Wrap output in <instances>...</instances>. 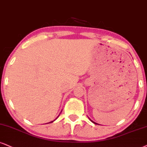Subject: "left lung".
I'll return each mask as SVG.
<instances>
[{"mask_svg": "<svg viewBox=\"0 0 147 147\" xmlns=\"http://www.w3.org/2000/svg\"><path fill=\"white\" fill-rule=\"evenodd\" d=\"M90 121H91V120H90ZM92 121V122H93V123H95V124H97V123H95V122H93V121Z\"/></svg>", "mask_w": 147, "mask_h": 147, "instance_id": "left-lung-1", "label": "left lung"}]
</instances>
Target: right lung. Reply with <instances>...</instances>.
<instances>
[{"instance_id":"1","label":"right lung","mask_w":147,"mask_h":147,"mask_svg":"<svg viewBox=\"0 0 147 147\" xmlns=\"http://www.w3.org/2000/svg\"><path fill=\"white\" fill-rule=\"evenodd\" d=\"M52 122H53V121H52ZM52 122H50V123H52Z\"/></svg>"}]
</instances>
